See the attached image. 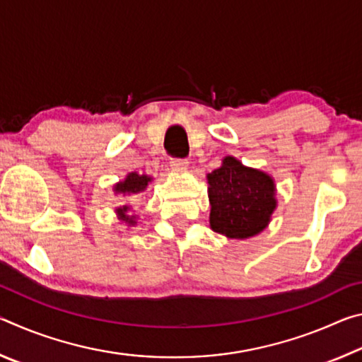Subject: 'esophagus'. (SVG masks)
Returning a JSON list of instances; mask_svg holds the SVG:
<instances>
[{"instance_id":"esophagus-1","label":"esophagus","mask_w":362,"mask_h":362,"mask_svg":"<svg viewBox=\"0 0 362 362\" xmlns=\"http://www.w3.org/2000/svg\"><path fill=\"white\" fill-rule=\"evenodd\" d=\"M170 168L177 174H185L188 170V159H170Z\"/></svg>"}]
</instances>
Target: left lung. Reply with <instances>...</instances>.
<instances>
[{"instance_id": "left-lung-1", "label": "left lung", "mask_w": 362, "mask_h": 362, "mask_svg": "<svg viewBox=\"0 0 362 362\" xmlns=\"http://www.w3.org/2000/svg\"><path fill=\"white\" fill-rule=\"evenodd\" d=\"M211 230L230 240H247L272 222L278 206L276 185L269 174L225 156L222 166L206 175Z\"/></svg>"}]
</instances>
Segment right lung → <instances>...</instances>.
<instances>
[{"label": "right lung", "instance_id": "1", "mask_svg": "<svg viewBox=\"0 0 362 362\" xmlns=\"http://www.w3.org/2000/svg\"><path fill=\"white\" fill-rule=\"evenodd\" d=\"M153 182V177L148 174H139L136 170H132V173H127V175L124 179L116 182L113 185V193L118 196H134V194H139V193H144L146 187H148V183ZM132 209V206L129 204H124V206H119L116 207L115 212H116V217L121 222H124L127 226H136L137 225V216H129V212Z\"/></svg>", "mask_w": 362, "mask_h": 362}]
</instances>
